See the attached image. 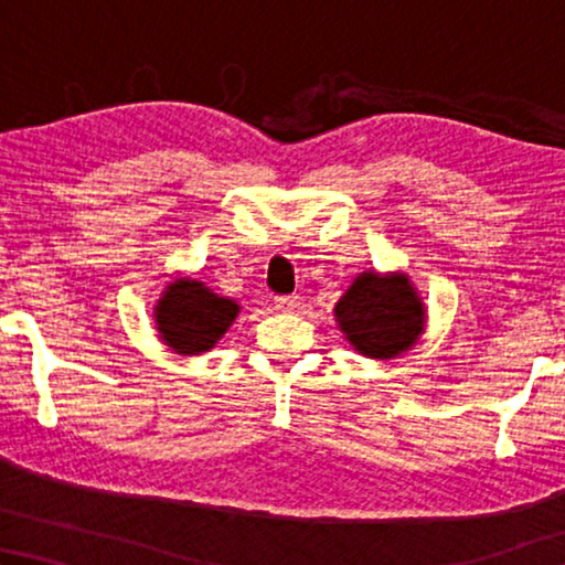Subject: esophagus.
Returning <instances> with one entry per match:
<instances>
[{"label": "esophagus", "mask_w": 565, "mask_h": 565, "mask_svg": "<svg viewBox=\"0 0 565 565\" xmlns=\"http://www.w3.org/2000/svg\"><path fill=\"white\" fill-rule=\"evenodd\" d=\"M298 306H300L298 296H277L275 298V308H280V311H296Z\"/></svg>", "instance_id": "obj_1"}]
</instances>
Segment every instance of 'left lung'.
<instances>
[{
	"label": "left lung",
	"mask_w": 565,
	"mask_h": 565,
	"mask_svg": "<svg viewBox=\"0 0 565 565\" xmlns=\"http://www.w3.org/2000/svg\"><path fill=\"white\" fill-rule=\"evenodd\" d=\"M334 313L352 347L377 360L408 350L424 327L422 303L406 275L362 273Z\"/></svg>",
	"instance_id": "8db88e82"
}]
</instances>
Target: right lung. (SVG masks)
Returning a JSON list of instances; mask_svg holds the SVG:
<instances>
[{
  "mask_svg": "<svg viewBox=\"0 0 565 565\" xmlns=\"http://www.w3.org/2000/svg\"><path fill=\"white\" fill-rule=\"evenodd\" d=\"M238 306L218 298L198 280H177L169 285L157 306L159 334L180 354L207 352L236 319Z\"/></svg>",
  "mask_w": 565,
  "mask_h": 565,
  "instance_id": "right-lung-1",
  "label": "right lung"
}]
</instances>
